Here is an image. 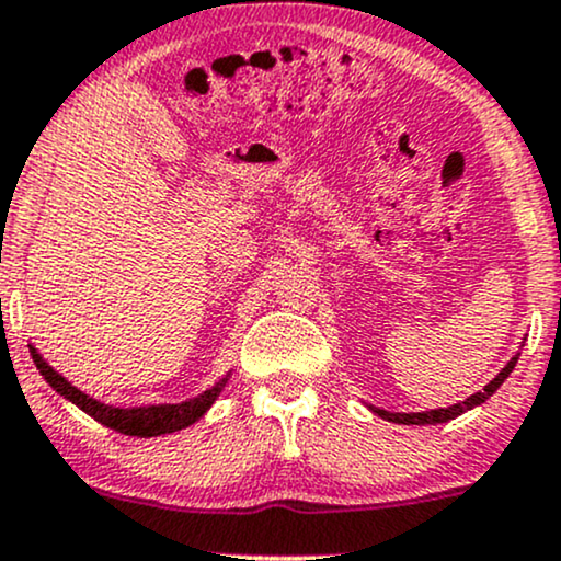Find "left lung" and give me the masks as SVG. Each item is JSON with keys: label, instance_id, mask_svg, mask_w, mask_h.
Here are the masks:
<instances>
[{"label": "left lung", "instance_id": "8db88e82", "mask_svg": "<svg viewBox=\"0 0 561 561\" xmlns=\"http://www.w3.org/2000/svg\"><path fill=\"white\" fill-rule=\"evenodd\" d=\"M517 359H519V354H515V357H512L510 362H506V367H504V370L499 373L496 378H493L491 383L483 388V391L472 393V397H467L465 401H459V404H451V407H446V410H431V412H410V414H404V412H386V410H378V407H370V410H373L375 414H378V417L388 420V423H399V425H438V423H449V420L459 417V414H465L467 410H472V407H480V404H483L485 399L493 397V393H496V388L502 386L506 378H510V373H512V370H515Z\"/></svg>", "mask_w": 561, "mask_h": 561}]
</instances>
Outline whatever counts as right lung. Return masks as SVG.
<instances>
[{"label": "right lung", "instance_id": "obj_1", "mask_svg": "<svg viewBox=\"0 0 561 561\" xmlns=\"http://www.w3.org/2000/svg\"><path fill=\"white\" fill-rule=\"evenodd\" d=\"M31 357L36 362L38 373L44 375V380L49 383L59 397H65L78 410H83L89 417H94L96 423L112 427V431L125 433V436H138V438H151V436H164V433H175L183 431V427L194 425L196 420L204 417V412L215 404V399L220 397V391L226 388L230 375H226L222 380H217L213 388L199 393L196 399L181 401V404H149V407H134V410H121V407H110L102 404V401L91 399L89 393H83L81 388H76L72 383L59 375L49 362H44L42 354L31 346Z\"/></svg>", "mask_w": 561, "mask_h": 561}]
</instances>
